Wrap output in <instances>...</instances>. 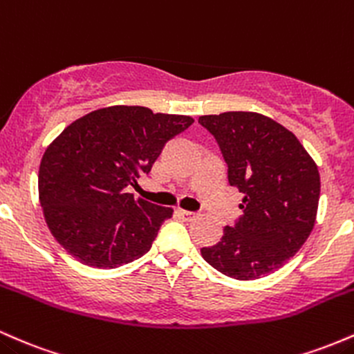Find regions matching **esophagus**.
<instances>
[{
    "label": "esophagus",
    "mask_w": 354,
    "mask_h": 354,
    "mask_svg": "<svg viewBox=\"0 0 354 354\" xmlns=\"http://www.w3.org/2000/svg\"><path fill=\"white\" fill-rule=\"evenodd\" d=\"M178 214H180L182 217H185V219H194V217H197V212H194V210L178 209Z\"/></svg>",
    "instance_id": "34e87169"
}]
</instances>
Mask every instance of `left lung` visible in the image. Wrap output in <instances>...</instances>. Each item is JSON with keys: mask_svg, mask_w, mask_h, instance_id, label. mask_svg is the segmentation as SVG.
Returning a JSON list of instances; mask_svg holds the SVG:
<instances>
[{"mask_svg": "<svg viewBox=\"0 0 354 354\" xmlns=\"http://www.w3.org/2000/svg\"><path fill=\"white\" fill-rule=\"evenodd\" d=\"M219 142L229 184L244 194V216L225 225L216 245L202 248L207 263L225 276L252 281L288 263L315 227L319 170L291 130L257 112L198 117Z\"/></svg>", "mask_w": 354, "mask_h": 354, "instance_id": "obj_1", "label": "left lung"}]
</instances>
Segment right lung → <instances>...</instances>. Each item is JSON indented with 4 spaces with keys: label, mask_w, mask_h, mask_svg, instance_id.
Wrapping results in <instances>:
<instances>
[{
    "label": "right lung",
    "mask_w": 354,
    "mask_h": 354,
    "mask_svg": "<svg viewBox=\"0 0 354 354\" xmlns=\"http://www.w3.org/2000/svg\"><path fill=\"white\" fill-rule=\"evenodd\" d=\"M192 124L189 115L113 105L71 122L46 147L38 172L39 204L70 256L112 269L150 251L174 209L135 198L129 185L150 172L167 140Z\"/></svg>",
    "instance_id": "right-lung-1"
}]
</instances>
